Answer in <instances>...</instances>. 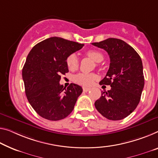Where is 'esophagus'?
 <instances>
[{
	"label": "esophagus",
	"mask_w": 158,
	"mask_h": 158,
	"mask_svg": "<svg viewBox=\"0 0 158 158\" xmlns=\"http://www.w3.org/2000/svg\"><path fill=\"white\" fill-rule=\"evenodd\" d=\"M82 89H83L84 92H87L90 89V88H89V87H82Z\"/></svg>",
	"instance_id": "obj_1"
}]
</instances>
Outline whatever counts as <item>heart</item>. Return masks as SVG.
<instances>
[{
    "mask_svg": "<svg viewBox=\"0 0 158 158\" xmlns=\"http://www.w3.org/2000/svg\"><path fill=\"white\" fill-rule=\"evenodd\" d=\"M86 54L88 56L91 57L92 59H94L96 62L99 63L102 61L104 59V56L102 54L98 51L95 50H89L87 52ZM66 65L70 71H75L78 67V59L76 54H71L66 58L65 60ZM98 77V76L94 73H80L74 76V81L76 83L81 85L84 86H89L91 85L93 83L94 81H95Z\"/></svg>",
    "mask_w": 158,
    "mask_h": 158,
    "instance_id": "heart-1",
    "label": "heart"
}]
</instances>
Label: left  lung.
Segmentation results:
<instances>
[{
	"instance_id": "1",
	"label": "left lung",
	"mask_w": 158,
	"mask_h": 158,
	"mask_svg": "<svg viewBox=\"0 0 158 158\" xmlns=\"http://www.w3.org/2000/svg\"><path fill=\"white\" fill-rule=\"evenodd\" d=\"M92 44L103 48L110 58V65L100 85L111 89L102 93L94 106L110 120H121L131 114L139 103L144 87L143 64L134 48L124 41L109 38Z\"/></svg>"
}]
</instances>
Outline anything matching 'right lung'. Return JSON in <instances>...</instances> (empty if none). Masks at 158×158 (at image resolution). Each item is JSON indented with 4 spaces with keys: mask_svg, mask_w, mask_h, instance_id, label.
Wrapping results in <instances>:
<instances>
[{
    "mask_svg": "<svg viewBox=\"0 0 158 158\" xmlns=\"http://www.w3.org/2000/svg\"><path fill=\"white\" fill-rule=\"evenodd\" d=\"M83 44L50 37L36 44L29 53L23 69V79L29 102L46 119L59 121L73 110L82 87L60 85V75L69 72L65 60L82 48Z\"/></svg>",
    "mask_w": 158,
    "mask_h": 158,
    "instance_id": "obj_1",
    "label": "right lung"
}]
</instances>
